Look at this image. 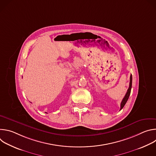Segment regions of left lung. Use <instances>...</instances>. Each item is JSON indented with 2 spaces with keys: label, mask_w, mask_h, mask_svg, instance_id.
<instances>
[{
  "label": "left lung",
  "mask_w": 156,
  "mask_h": 156,
  "mask_svg": "<svg viewBox=\"0 0 156 156\" xmlns=\"http://www.w3.org/2000/svg\"><path fill=\"white\" fill-rule=\"evenodd\" d=\"M131 86H132V75H130V80H129V87L128 89L127 90V92L125 96V97L123 98L122 102H121V104H120V110H122L123 108V107H124V105H125V104L126 103L128 98H129V96L130 95V93H131Z\"/></svg>",
  "instance_id": "1"
}]
</instances>
